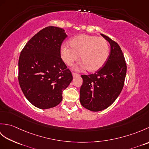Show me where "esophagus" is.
Here are the masks:
<instances>
[{
  "label": "esophagus",
  "instance_id": "1",
  "mask_svg": "<svg viewBox=\"0 0 149 149\" xmlns=\"http://www.w3.org/2000/svg\"><path fill=\"white\" fill-rule=\"evenodd\" d=\"M72 76H73V77L75 78V77H76L79 76V75L77 74H75V73H73V74H72Z\"/></svg>",
  "mask_w": 149,
  "mask_h": 149
}]
</instances>
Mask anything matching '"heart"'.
<instances>
[{"label": "heart", "mask_w": 149, "mask_h": 149, "mask_svg": "<svg viewBox=\"0 0 149 149\" xmlns=\"http://www.w3.org/2000/svg\"><path fill=\"white\" fill-rule=\"evenodd\" d=\"M70 47H61V56L66 65L71 66L80 59L83 67L90 72H96L105 65L109 55L108 42L103 38L80 34L69 40Z\"/></svg>", "instance_id": "heart-1"}]
</instances>
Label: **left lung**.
Returning <instances> with one entry per match:
<instances>
[{
    "mask_svg": "<svg viewBox=\"0 0 149 149\" xmlns=\"http://www.w3.org/2000/svg\"><path fill=\"white\" fill-rule=\"evenodd\" d=\"M110 44L108 59L100 70L89 75H81L80 102L91 111H100L115 102L123 89L127 72L124 56L118 44L100 34Z\"/></svg>",
    "mask_w": 149,
    "mask_h": 149,
    "instance_id": "8db88e82",
    "label": "left lung"
}]
</instances>
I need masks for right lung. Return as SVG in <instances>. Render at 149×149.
Here are the masks:
<instances>
[{
  "instance_id": "right-lung-1",
  "label": "right lung",
  "mask_w": 149,
  "mask_h": 149,
  "mask_svg": "<svg viewBox=\"0 0 149 149\" xmlns=\"http://www.w3.org/2000/svg\"><path fill=\"white\" fill-rule=\"evenodd\" d=\"M66 36L62 28L47 27L31 38L20 53L19 84L26 99L38 108L58 106L73 79L60 54Z\"/></svg>"
}]
</instances>
